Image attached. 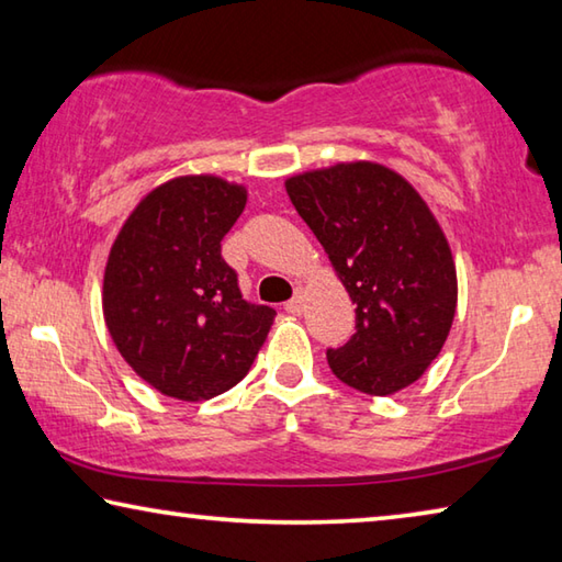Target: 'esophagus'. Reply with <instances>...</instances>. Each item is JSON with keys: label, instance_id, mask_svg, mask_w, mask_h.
I'll use <instances>...</instances> for the list:
<instances>
[{"label": "esophagus", "instance_id": "1", "mask_svg": "<svg viewBox=\"0 0 562 562\" xmlns=\"http://www.w3.org/2000/svg\"><path fill=\"white\" fill-rule=\"evenodd\" d=\"M284 310H288L290 315H302V310H304V297H302V292L294 294V297H292L290 302H284Z\"/></svg>", "mask_w": 562, "mask_h": 562}]
</instances>
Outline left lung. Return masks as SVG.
<instances>
[{"mask_svg": "<svg viewBox=\"0 0 562 562\" xmlns=\"http://www.w3.org/2000/svg\"><path fill=\"white\" fill-rule=\"evenodd\" d=\"M284 188L357 304V331L327 349L331 372L372 396L414 384L439 357L459 294L429 205L402 176L367 160L310 170Z\"/></svg>", "mask_w": 562, "mask_h": 562, "instance_id": "8db88e82", "label": "left lung"}]
</instances>
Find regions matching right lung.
I'll return each mask as SVG.
<instances>
[{
	"instance_id": "add662e5",
	"label": "right lung",
	"mask_w": 562,
	"mask_h": 562,
	"mask_svg": "<svg viewBox=\"0 0 562 562\" xmlns=\"http://www.w3.org/2000/svg\"><path fill=\"white\" fill-rule=\"evenodd\" d=\"M247 190L215 176H183L136 205L103 272V319L144 382L180 402H203L250 372L274 310L252 304L223 260L221 240Z\"/></svg>"
}]
</instances>
